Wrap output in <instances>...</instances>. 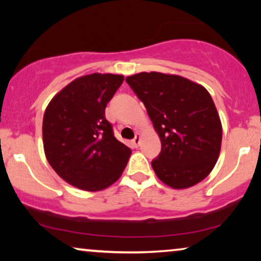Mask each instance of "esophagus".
<instances>
[{
	"label": "esophagus",
	"instance_id": "obj_1",
	"mask_svg": "<svg viewBox=\"0 0 261 261\" xmlns=\"http://www.w3.org/2000/svg\"><path fill=\"white\" fill-rule=\"evenodd\" d=\"M133 145H134V147H138L139 145H140V142H141V135L140 134H137V137H135L134 139H133Z\"/></svg>",
	"mask_w": 261,
	"mask_h": 261
}]
</instances>
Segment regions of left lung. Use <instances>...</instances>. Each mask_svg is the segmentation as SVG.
Wrapping results in <instances>:
<instances>
[{"instance_id": "8db88e82", "label": "left lung", "mask_w": 261, "mask_h": 261, "mask_svg": "<svg viewBox=\"0 0 261 261\" xmlns=\"http://www.w3.org/2000/svg\"><path fill=\"white\" fill-rule=\"evenodd\" d=\"M126 82L145 105L162 141V152L152 162L156 177L172 189L202 181L215 166L222 142V124L208 90L160 72H140Z\"/></svg>"}]
</instances>
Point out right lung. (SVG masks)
Segmentation results:
<instances>
[{"label": "right lung", "instance_id": "add662e5", "mask_svg": "<svg viewBox=\"0 0 261 261\" xmlns=\"http://www.w3.org/2000/svg\"><path fill=\"white\" fill-rule=\"evenodd\" d=\"M124 77L91 73L71 82L48 103L42 120L45 155L57 174L85 191L115 183L130 148L114 137L106 107Z\"/></svg>", "mask_w": 261, "mask_h": 261}]
</instances>
